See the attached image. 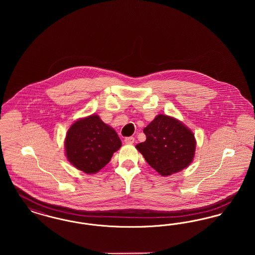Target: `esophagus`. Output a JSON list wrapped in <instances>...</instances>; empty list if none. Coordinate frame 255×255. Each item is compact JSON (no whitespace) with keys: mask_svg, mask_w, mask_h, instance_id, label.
Returning a JSON list of instances; mask_svg holds the SVG:
<instances>
[{"mask_svg":"<svg viewBox=\"0 0 255 255\" xmlns=\"http://www.w3.org/2000/svg\"><path fill=\"white\" fill-rule=\"evenodd\" d=\"M124 141L127 144H133V142H134V138H133V136H128V137H125Z\"/></svg>","mask_w":255,"mask_h":255,"instance_id":"1","label":"esophagus"}]
</instances>
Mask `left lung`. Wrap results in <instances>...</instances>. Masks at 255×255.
<instances>
[{
  "instance_id": "8db88e82",
  "label": "left lung",
  "mask_w": 255,
  "mask_h": 255,
  "mask_svg": "<svg viewBox=\"0 0 255 255\" xmlns=\"http://www.w3.org/2000/svg\"><path fill=\"white\" fill-rule=\"evenodd\" d=\"M146 140L135 148L148 164L165 177L187 167L196 150L194 133L182 122L164 115H158L143 129Z\"/></svg>"
}]
</instances>
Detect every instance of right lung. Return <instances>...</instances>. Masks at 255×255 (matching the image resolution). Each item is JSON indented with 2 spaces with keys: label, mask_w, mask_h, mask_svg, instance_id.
<instances>
[{
  "label": "right lung",
  "mask_w": 255,
  "mask_h": 255,
  "mask_svg": "<svg viewBox=\"0 0 255 255\" xmlns=\"http://www.w3.org/2000/svg\"><path fill=\"white\" fill-rule=\"evenodd\" d=\"M122 147L117 132L92 115L73 123L65 139L66 157L75 168L95 174L102 169Z\"/></svg>",
  "instance_id": "add662e5"
}]
</instances>
